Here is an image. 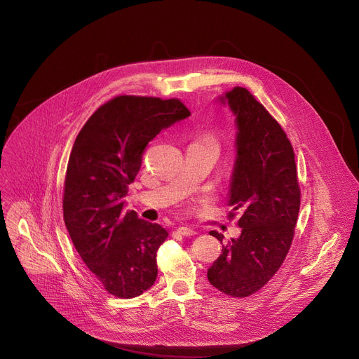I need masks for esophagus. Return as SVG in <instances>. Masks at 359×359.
I'll return each mask as SVG.
<instances>
[{
	"mask_svg": "<svg viewBox=\"0 0 359 359\" xmlns=\"http://www.w3.org/2000/svg\"><path fill=\"white\" fill-rule=\"evenodd\" d=\"M177 233L182 234V236H186V237H190V236H194L196 234V230L191 229V227H186V226H182L177 229Z\"/></svg>",
	"mask_w": 359,
	"mask_h": 359,
	"instance_id": "obj_1",
	"label": "esophagus"
}]
</instances>
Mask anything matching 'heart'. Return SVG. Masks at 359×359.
Returning <instances> with one entry per match:
<instances>
[{
    "label": "heart",
    "mask_w": 359,
    "mask_h": 359,
    "mask_svg": "<svg viewBox=\"0 0 359 359\" xmlns=\"http://www.w3.org/2000/svg\"><path fill=\"white\" fill-rule=\"evenodd\" d=\"M194 143H209V144L217 146V140H216V136L213 133H206L200 140H197Z\"/></svg>",
    "instance_id": "heart-1"
}]
</instances>
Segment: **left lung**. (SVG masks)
Segmentation results:
<instances>
[{
  "label": "left lung",
  "mask_w": 359,
  "mask_h": 359,
  "mask_svg": "<svg viewBox=\"0 0 359 359\" xmlns=\"http://www.w3.org/2000/svg\"><path fill=\"white\" fill-rule=\"evenodd\" d=\"M237 126L229 204L238 212L241 234L223 245L208 270L213 287L231 297L263 288L281 267L294 237L299 186L292 146L267 109L241 86L219 96ZM217 240L223 236L210 231Z\"/></svg>",
  "instance_id": "8db88e82"
}]
</instances>
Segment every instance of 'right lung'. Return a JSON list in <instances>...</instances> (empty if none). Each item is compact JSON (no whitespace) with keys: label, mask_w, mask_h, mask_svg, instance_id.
<instances>
[{"label":"right lung","mask_w":359,"mask_h":359,"mask_svg":"<svg viewBox=\"0 0 359 359\" xmlns=\"http://www.w3.org/2000/svg\"><path fill=\"white\" fill-rule=\"evenodd\" d=\"M190 116L179 99L122 95L78 133L65 176L64 220L86 267L118 298H133L158 277L156 252L168 231L125 212L123 197L147 143Z\"/></svg>","instance_id":"1"}]
</instances>
